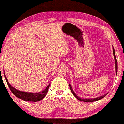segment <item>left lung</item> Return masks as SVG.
Returning a JSON list of instances; mask_svg holds the SVG:
<instances>
[{
	"mask_svg": "<svg viewBox=\"0 0 124 124\" xmlns=\"http://www.w3.org/2000/svg\"><path fill=\"white\" fill-rule=\"evenodd\" d=\"M113 47V46H112ZM112 49H113V54H114V59H115V72H116V74H117V71H118V63H117V60L116 59V56H115V49H114V47H112ZM69 88H70V90H71V92L72 93H73V95H74L75 96L76 98L77 99V100L81 101H83V102H95V101H98V100H101V99H102L103 98L105 97V96H106L107 94H108V93H106V94L105 95H102V96H99V97H97V98H81L80 97H79L78 95L76 94L74 92V91L72 89V88L71 86V85H70V84H69Z\"/></svg>",
	"mask_w": 124,
	"mask_h": 124,
	"instance_id": "8db88e82",
	"label": "left lung"
}]
</instances>
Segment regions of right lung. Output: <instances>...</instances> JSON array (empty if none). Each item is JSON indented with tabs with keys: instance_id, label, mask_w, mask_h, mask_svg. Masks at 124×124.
I'll use <instances>...</instances> for the list:
<instances>
[{
	"instance_id": "right-lung-1",
	"label": "right lung",
	"mask_w": 124,
	"mask_h": 124,
	"mask_svg": "<svg viewBox=\"0 0 124 124\" xmlns=\"http://www.w3.org/2000/svg\"><path fill=\"white\" fill-rule=\"evenodd\" d=\"M5 79L7 82V84L9 86V88H10V91H12V93H13L16 97L19 98L21 99V100L25 101H29V102H38L39 101L42 100V99L44 98L45 96L46 95L47 91H48L49 88L50 84L47 86L44 90H43L41 92H36V93H31V92H23V91H20L16 89L14 87H13L10 85L9 82H8V80L5 75Z\"/></svg>"
}]
</instances>
